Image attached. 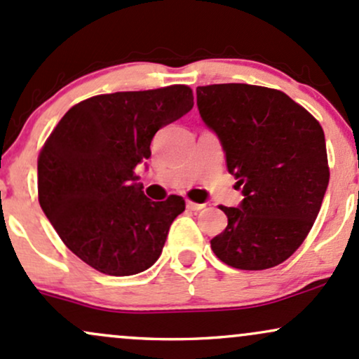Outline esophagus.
Listing matches in <instances>:
<instances>
[{"mask_svg":"<svg viewBox=\"0 0 359 359\" xmlns=\"http://www.w3.org/2000/svg\"><path fill=\"white\" fill-rule=\"evenodd\" d=\"M187 207L190 208V210H193V212H198V210H201V208L205 207V205H203V203H195V201L188 200V201H187Z\"/></svg>","mask_w":359,"mask_h":359,"instance_id":"1","label":"esophagus"}]
</instances>
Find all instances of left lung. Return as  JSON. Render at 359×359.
Masks as SVG:
<instances>
[{"label":"left lung","instance_id":"obj_1","mask_svg":"<svg viewBox=\"0 0 359 359\" xmlns=\"http://www.w3.org/2000/svg\"><path fill=\"white\" fill-rule=\"evenodd\" d=\"M196 104L244 195L239 207H220L229 222L212 251L248 271L283 263L305 241L327 190L320 123L283 91L252 84L198 86Z\"/></svg>","mask_w":359,"mask_h":359}]
</instances>
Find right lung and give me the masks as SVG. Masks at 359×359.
Here are the masks:
<instances>
[{"instance_id": "add662e5", "label": "right lung", "mask_w": 359, "mask_h": 359, "mask_svg": "<svg viewBox=\"0 0 359 359\" xmlns=\"http://www.w3.org/2000/svg\"><path fill=\"white\" fill-rule=\"evenodd\" d=\"M193 108L184 84L98 95L60 118L39 156V201L62 243L96 271L130 276L163 252L184 200H149L135 183L161 127Z\"/></svg>"}]
</instances>
